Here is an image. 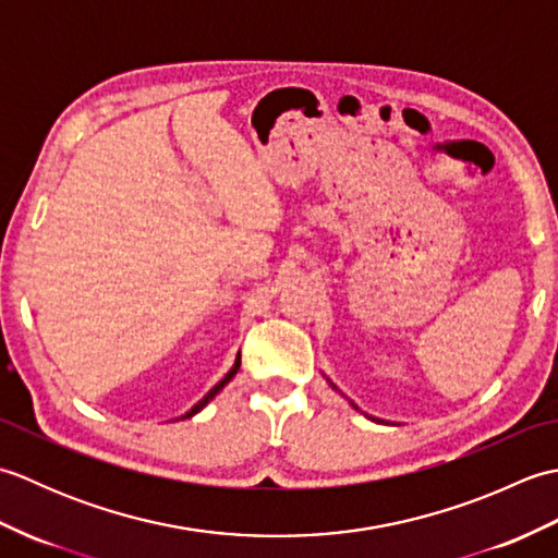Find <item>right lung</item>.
I'll return each mask as SVG.
<instances>
[{
    "label": "right lung",
    "mask_w": 558,
    "mask_h": 558,
    "mask_svg": "<svg viewBox=\"0 0 558 558\" xmlns=\"http://www.w3.org/2000/svg\"><path fill=\"white\" fill-rule=\"evenodd\" d=\"M236 372H240V360H236V362H234V366H232V369H230L228 374H225V378H222V381H220L218 386H213V388L208 390V393H206V398H204V400H198V402H196V405H194L192 410H189V412L184 414V417H192V414H196L198 410H204V408L208 405V402H210L213 398H216V396L220 393V390H222L225 386H228V384H230V378H232V376H234Z\"/></svg>",
    "instance_id": "1"
}]
</instances>
